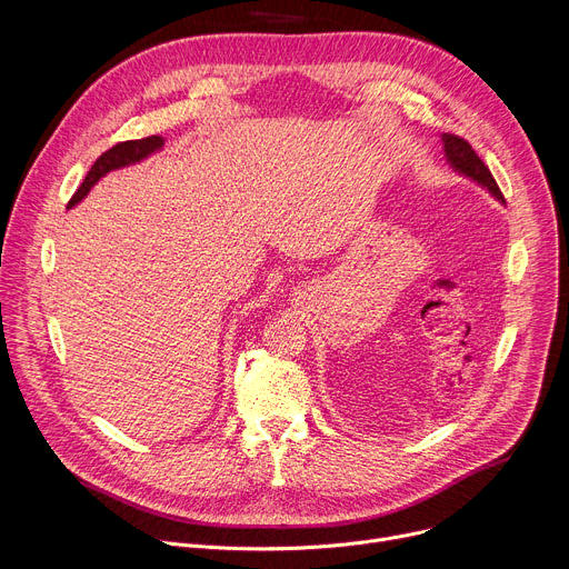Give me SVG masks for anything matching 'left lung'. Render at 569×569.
<instances>
[{
    "label": "left lung",
    "mask_w": 569,
    "mask_h": 569,
    "mask_svg": "<svg viewBox=\"0 0 569 569\" xmlns=\"http://www.w3.org/2000/svg\"><path fill=\"white\" fill-rule=\"evenodd\" d=\"M441 141H443V150H446V161L457 173L470 178L472 182H477L479 187L489 191L493 198L505 202V196H502L498 182L493 180L489 167H486L483 161L477 157V152L472 150V146L466 139L446 132V134H441Z\"/></svg>",
    "instance_id": "1"
}]
</instances>
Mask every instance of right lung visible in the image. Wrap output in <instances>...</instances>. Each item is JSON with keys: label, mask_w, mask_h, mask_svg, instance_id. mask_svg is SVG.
Instances as JSON below:
<instances>
[{"label": "right lung", "mask_w": 569, "mask_h": 569, "mask_svg": "<svg viewBox=\"0 0 569 569\" xmlns=\"http://www.w3.org/2000/svg\"><path fill=\"white\" fill-rule=\"evenodd\" d=\"M161 148H164V139L157 137V134L146 137V139L121 141V143L112 146L110 150H106V152L94 161V167H92V169H90V173L86 176L83 184H80V187H78V191L71 196V200H69L67 209L76 207L80 200H83V198L90 193V189H92V187H94L103 176H108L110 171H117V169H123V167L137 164V161L146 159L148 154H152V152H157V150H161Z\"/></svg>", "instance_id": "add662e5"}]
</instances>
